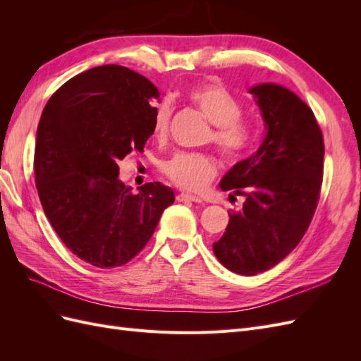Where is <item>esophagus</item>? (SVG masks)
Listing matches in <instances>:
<instances>
[{
    "instance_id": "1",
    "label": "esophagus",
    "mask_w": 361,
    "mask_h": 361,
    "mask_svg": "<svg viewBox=\"0 0 361 361\" xmlns=\"http://www.w3.org/2000/svg\"><path fill=\"white\" fill-rule=\"evenodd\" d=\"M178 202H194V203H202V199L197 197V195H192L190 192H179L176 195Z\"/></svg>"
}]
</instances>
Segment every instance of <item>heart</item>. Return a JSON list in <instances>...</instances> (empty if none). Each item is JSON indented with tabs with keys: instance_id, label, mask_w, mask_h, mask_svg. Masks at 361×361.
Returning <instances> with one entry per match:
<instances>
[{
	"instance_id": "b5f03b06",
	"label": "heart",
	"mask_w": 361,
	"mask_h": 361,
	"mask_svg": "<svg viewBox=\"0 0 361 361\" xmlns=\"http://www.w3.org/2000/svg\"><path fill=\"white\" fill-rule=\"evenodd\" d=\"M187 99L212 123L207 141H212L228 161L243 159L256 140V126L243 113V105L216 81L195 84L185 92ZM171 106L162 102L154 117V135L164 138L169 130ZM166 176L179 188L202 191L218 173V162L211 154L203 152H178L164 166Z\"/></svg>"
}]
</instances>
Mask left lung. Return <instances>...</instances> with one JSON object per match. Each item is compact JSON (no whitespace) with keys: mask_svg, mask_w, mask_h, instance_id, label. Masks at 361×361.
Masks as SVG:
<instances>
[{"mask_svg":"<svg viewBox=\"0 0 361 361\" xmlns=\"http://www.w3.org/2000/svg\"><path fill=\"white\" fill-rule=\"evenodd\" d=\"M267 123L264 143L223 178V191L244 195L239 212L212 248L216 259L241 276L276 267L300 244L319 202L324 137L300 97L277 84L250 90Z\"/></svg>","mask_w":361,"mask_h":361,"instance_id":"8db88e82","label":"left lung"}]
</instances>
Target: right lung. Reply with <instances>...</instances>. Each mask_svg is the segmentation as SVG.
<instances>
[{"instance_id": "right-lung-1", "label": "right lung", "mask_w": 361, "mask_h": 361, "mask_svg": "<svg viewBox=\"0 0 361 361\" xmlns=\"http://www.w3.org/2000/svg\"><path fill=\"white\" fill-rule=\"evenodd\" d=\"M158 89L117 64L78 73L51 96L37 126L36 188L43 211L75 256L122 267L146 247L174 192L159 182L138 191L117 162L141 154L154 134Z\"/></svg>"}]
</instances>
